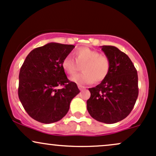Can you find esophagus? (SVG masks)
I'll use <instances>...</instances> for the list:
<instances>
[{
  "label": "esophagus",
  "mask_w": 156,
  "mask_h": 156,
  "mask_svg": "<svg viewBox=\"0 0 156 156\" xmlns=\"http://www.w3.org/2000/svg\"><path fill=\"white\" fill-rule=\"evenodd\" d=\"M78 88H79V89L80 90V91H83V90H84V89H85V88H86V87L83 86V85H78Z\"/></svg>",
  "instance_id": "esophagus-1"
}]
</instances>
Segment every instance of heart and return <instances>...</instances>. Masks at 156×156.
Wrapping results in <instances>:
<instances>
[{
  "label": "heart",
  "mask_w": 156,
  "mask_h": 156,
  "mask_svg": "<svg viewBox=\"0 0 156 156\" xmlns=\"http://www.w3.org/2000/svg\"><path fill=\"white\" fill-rule=\"evenodd\" d=\"M74 57L78 64L83 65L81 73L71 76L72 82L78 85H85L94 82L100 83L106 78L111 68L108 56L100 54L98 51L88 48H79L74 52ZM62 68L65 73L72 75L77 70V64L71 56L63 58Z\"/></svg>",
  "instance_id": "1"
}]
</instances>
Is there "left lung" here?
<instances>
[{"instance_id":"8db88e82","label":"left lung","mask_w":156,"mask_h":156,"mask_svg":"<svg viewBox=\"0 0 156 156\" xmlns=\"http://www.w3.org/2000/svg\"><path fill=\"white\" fill-rule=\"evenodd\" d=\"M111 62L109 73L101 83L88 88L87 100L90 115L99 122L115 123L126 118L138 96V73L129 56L118 48L101 46Z\"/></svg>"}]
</instances>
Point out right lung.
Wrapping results in <instances>:
<instances>
[{
	"label": "right lung",
	"instance_id": "1",
	"mask_svg": "<svg viewBox=\"0 0 156 156\" xmlns=\"http://www.w3.org/2000/svg\"><path fill=\"white\" fill-rule=\"evenodd\" d=\"M74 45L51 42L33 50L19 73L18 98L28 115L40 123L57 122L66 115L72 99L80 93L62 68ZM64 85L62 90L56 88Z\"/></svg>",
	"mask_w": 156,
	"mask_h": 156
}]
</instances>
